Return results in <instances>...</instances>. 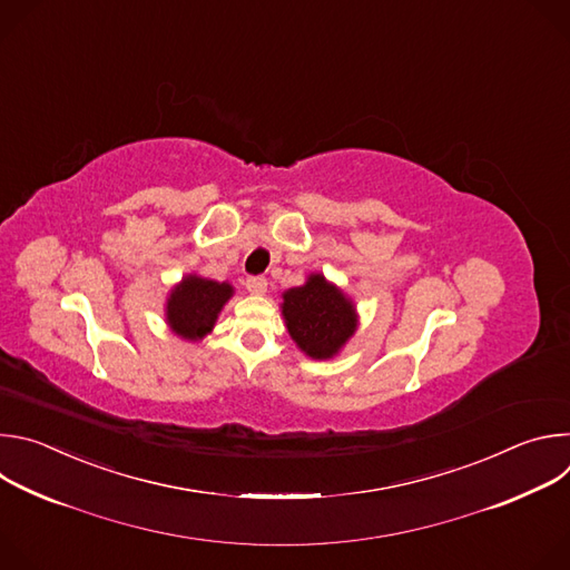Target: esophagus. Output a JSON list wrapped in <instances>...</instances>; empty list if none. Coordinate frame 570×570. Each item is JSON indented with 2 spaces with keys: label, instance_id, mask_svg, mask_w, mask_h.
Returning a JSON list of instances; mask_svg holds the SVG:
<instances>
[{
  "label": "esophagus",
  "instance_id": "1",
  "mask_svg": "<svg viewBox=\"0 0 570 570\" xmlns=\"http://www.w3.org/2000/svg\"><path fill=\"white\" fill-rule=\"evenodd\" d=\"M246 288H248L253 295H264L266 288H268V282H266V277H248V279H246Z\"/></svg>",
  "mask_w": 570,
  "mask_h": 570
}]
</instances>
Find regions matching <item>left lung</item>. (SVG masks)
<instances>
[{
  "label": "left lung",
  "mask_w": 570,
  "mask_h": 570,
  "mask_svg": "<svg viewBox=\"0 0 570 570\" xmlns=\"http://www.w3.org/2000/svg\"><path fill=\"white\" fill-rule=\"evenodd\" d=\"M282 297L291 338L315 361L334 358L358 327L354 302L320 273L308 275L306 284L288 288Z\"/></svg>",
  "instance_id": "obj_1"
}]
</instances>
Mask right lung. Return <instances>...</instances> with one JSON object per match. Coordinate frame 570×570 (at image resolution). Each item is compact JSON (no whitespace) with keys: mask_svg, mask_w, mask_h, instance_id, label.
Wrapping results in <instances>:
<instances>
[{"mask_svg":"<svg viewBox=\"0 0 570 570\" xmlns=\"http://www.w3.org/2000/svg\"><path fill=\"white\" fill-rule=\"evenodd\" d=\"M234 295L232 284L187 275L167 297V322L185 341H203L218 320L220 308Z\"/></svg>","mask_w":570,"mask_h":570,"instance_id":"1","label":"right lung"}]
</instances>
